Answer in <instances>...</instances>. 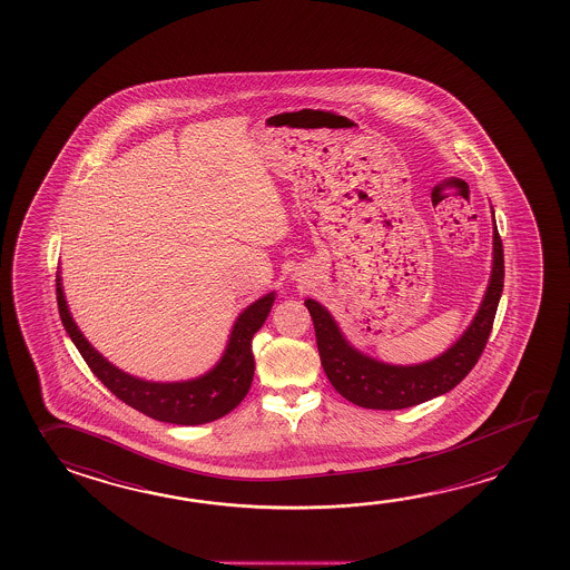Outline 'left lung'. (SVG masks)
<instances>
[{
	"instance_id": "1",
	"label": "left lung",
	"mask_w": 570,
	"mask_h": 570,
	"mask_svg": "<svg viewBox=\"0 0 570 570\" xmlns=\"http://www.w3.org/2000/svg\"><path fill=\"white\" fill-rule=\"evenodd\" d=\"M503 281V243L494 225L491 281L471 326L445 354L417 365L383 364L357 352L345 342L330 312L316 299H306L327 380L347 402L365 410H405L448 393L465 380L485 350Z\"/></svg>"
}]
</instances>
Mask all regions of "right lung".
Listing matches in <instances>:
<instances>
[{
    "label": "right lung",
    "instance_id": "right-lung-1",
    "mask_svg": "<svg viewBox=\"0 0 570 570\" xmlns=\"http://www.w3.org/2000/svg\"><path fill=\"white\" fill-rule=\"evenodd\" d=\"M56 282L57 306L67 334L105 387L132 410L165 423L200 425L230 413L250 390L254 377L253 337L271 314L274 292L256 299L238 316L225 355L215 370L190 382L155 383L125 374L85 340L67 308L59 274Z\"/></svg>",
    "mask_w": 570,
    "mask_h": 570
}]
</instances>
